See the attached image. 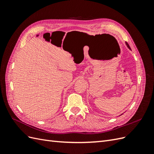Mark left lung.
Returning <instances> with one entry per match:
<instances>
[{
    "mask_svg": "<svg viewBox=\"0 0 154 154\" xmlns=\"http://www.w3.org/2000/svg\"><path fill=\"white\" fill-rule=\"evenodd\" d=\"M126 44H127V47H128V48H129L130 49H130V46H129V45L128 44V43H127V42H126Z\"/></svg>",
    "mask_w": 154,
    "mask_h": 154,
    "instance_id": "8db88e82",
    "label": "left lung"
}]
</instances>
